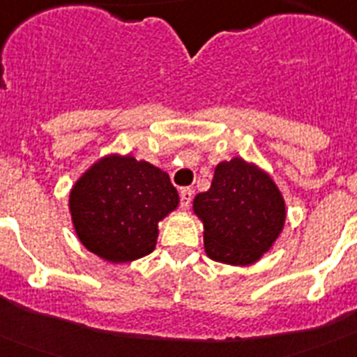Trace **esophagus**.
I'll use <instances>...</instances> for the list:
<instances>
[{
  "instance_id": "obj_1",
  "label": "esophagus",
  "mask_w": 357,
  "mask_h": 357,
  "mask_svg": "<svg viewBox=\"0 0 357 357\" xmlns=\"http://www.w3.org/2000/svg\"><path fill=\"white\" fill-rule=\"evenodd\" d=\"M191 200H193V189L191 188H184L181 191V206L184 207V209H189V206H191Z\"/></svg>"
}]
</instances>
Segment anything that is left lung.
Here are the masks:
<instances>
[{
	"label": "left lung",
	"instance_id": "obj_1",
	"mask_svg": "<svg viewBox=\"0 0 357 357\" xmlns=\"http://www.w3.org/2000/svg\"><path fill=\"white\" fill-rule=\"evenodd\" d=\"M204 245L213 261L250 264L270 250L284 227L282 195L270 175L243 159L220 162L209 191L195 197Z\"/></svg>",
	"mask_w": 357,
	"mask_h": 357
}]
</instances>
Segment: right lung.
<instances>
[{
	"label": "right lung",
	"instance_id": "right-lung-1",
	"mask_svg": "<svg viewBox=\"0 0 357 357\" xmlns=\"http://www.w3.org/2000/svg\"><path fill=\"white\" fill-rule=\"evenodd\" d=\"M176 206L178 193L168 173L130 155L100 159L69 195L77 236L87 250L110 263L153 252L157 223Z\"/></svg>",
	"mask_w": 357,
	"mask_h": 357
}]
</instances>
